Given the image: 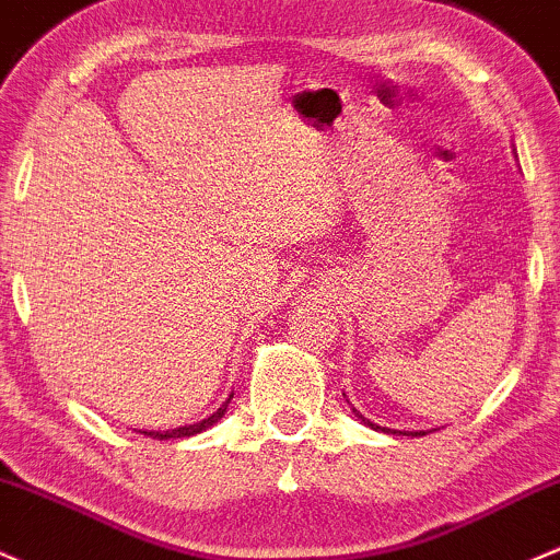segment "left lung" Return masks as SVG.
<instances>
[{"mask_svg":"<svg viewBox=\"0 0 560 560\" xmlns=\"http://www.w3.org/2000/svg\"><path fill=\"white\" fill-rule=\"evenodd\" d=\"M354 416L360 418V420H364L360 412L354 410ZM364 423L370 425V429H375V431H383V433H405V436H425V431H394V429H381V425H375V423H370V420H364Z\"/></svg>","mask_w":560,"mask_h":560,"instance_id":"left-lung-1","label":"left lung"}]
</instances>
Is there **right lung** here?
I'll return each mask as SVG.
<instances>
[{"instance_id":"right-lung-1","label":"right lung","mask_w":560,"mask_h":560,"mask_svg":"<svg viewBox=\"0 0 560 560\" xmlns=\"http://www.w3.org/2000/svg\"><path fill=\"white\" fill-rule=\"evenodd\" d=\"M230 399H232V397H230ZM230 399L224 401V405L219 407V410L213 412V416H209V418L200 420V423H192V425H179V429H172V431H140V433H144V436L161 439V442H166V439H185V436H196V433L206 431V429H211L213 423H219V420H222L224 412H228Z\"/></svg>"}]
</instances>
